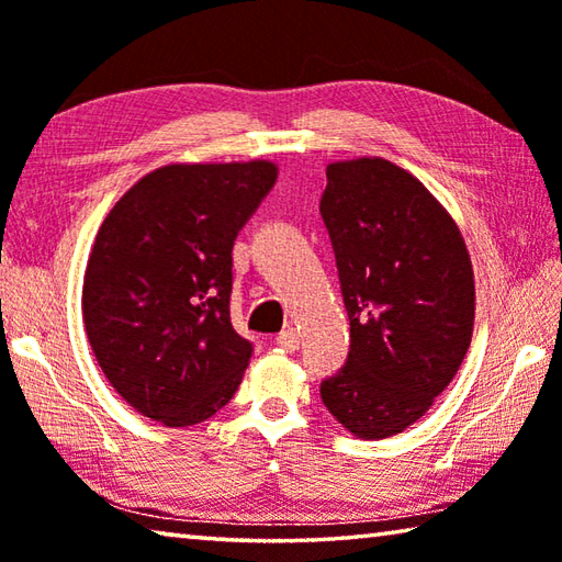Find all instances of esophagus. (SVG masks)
<instances>
[{
  "instance_id": "obj_1",
  "label": "esophagus",
  "mask_w": 562,
  "mask_h": 562,
  "mask_svg": "<svg viewBox=\"0 0 562 562\" xmlns=\"http://www.w3.org/2000/svg\"><path fill=\"white\" fill-rule=\"evenodd\" d=\"M278 345L284 349V351H294V349H300V335L297 331H294L292 327H288V329H282L280 335H278Z\"/></svg>"
}]
</instances>
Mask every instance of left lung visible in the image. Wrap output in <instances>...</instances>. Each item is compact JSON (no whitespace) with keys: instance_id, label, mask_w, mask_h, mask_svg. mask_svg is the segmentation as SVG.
Instances as JSON below:
<instances>
[{"instance_id":"left-lung-1","label":"left lung","mask_w":562,"mask_h":562,"mask_svg":"<svg viewBox=\"0 0 562 562\" xmlns=\"http://www.w3.org/2000/svg\"><path fill=\"white\" fill-rule=\"evenodd\" d=\"M319 213L349 315L347 364L322 402L359 439H386L429 412L471 347L469 250L422 180L384 158L329 164Z\"/></svg>"}]
</instances>
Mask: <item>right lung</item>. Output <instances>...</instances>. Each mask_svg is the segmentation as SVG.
<instances>
[{
    "instance_id": "right-lung-1",
    "label": "right lung",
    "mask_w": 562,
    "mask_h": 562,
    "mask_svg": "<svg viewBox=\"0 0 562 562\" xmlns=\"http://www.w3.org/2000/svg\"><path fill=\"white\" fill-rule=\"evenodd\" d=\"M274 180L270 160L164 166L101 223L83 325L111 386L154 422L201 424L240 386L252 345L231 322L233 245Z\"/></svg>"
}]
</instances>
